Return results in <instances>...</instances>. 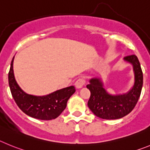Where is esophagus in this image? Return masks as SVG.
I'll return each instance as SVG.
<instances>
[{"label": "esophagus", "instance_id": "esophagus-1", "mask_svg": "<svg viewBox=\"0 0 150 150\" xmlns=\"http://www.w3.org/2000/svg\"><path fill=\"white\" fill-rule=\"evenodd\" d=\"M85 83H86V81H85V80L83 78H79V79H78V80L75 81V87H76V88L80 89L84 86Z\"/></svg>", "mask_w": 150, "mask_h": 150}]
</instances>
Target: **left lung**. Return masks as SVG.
<instances>
[{
  "mask_svg": "<svg viewBox=\"0 0 150 150\" xmlns=\"http://www.w3.org/2000/svg\"><path fill=\"white\" fill-rule=\"evenodd\" d=\"M124 60L133 66L134 83L128 93L119 95L109 94L103 87L100 78L90 80L87 87L90 91L87 102L89 108L96 117L104 120H117L129 114L135 107L141 96L143 86V72L141 64L134 54L124 57Z\"/></svg>",
  "mask_w": 150,
  "mask_h": 150,
  "instance_id": "1",
  "label": "left lung"
}]
</instances>
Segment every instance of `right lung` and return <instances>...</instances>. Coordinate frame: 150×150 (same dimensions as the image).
Segmentation results:
<instances>
[{
	"instance_id": "right-lung-1",
	"label": "right lung",
	"mask_w": 150,
	"mask_h": 150,
	"mask_svg": "<svg viewBox=\"0 0 150 150\" xmlns=\"http://www.w3.org/2000/svg\"><path fill=\"white\" fill-rule=\"evenodd\" d=\"M13 60L14 57L11 62L8 79L12 96L18 108L27 115L42 120H50L59 117L67 107L69 98L75 92V87L70 86L42 96L27 94L15 79Z\"/></svg>"
}]
</instances>
